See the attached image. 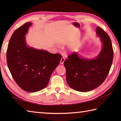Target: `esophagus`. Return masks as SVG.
<instances>
[{"label":"esophagus","instance_id":"34e87169","mask_svg":"<svg viewBox=\"0 0 121 121\" xmlns=\"http://www.w3.org/2000/svg\"><path fill=\"white\" fill-rule=\"evenodd\" d=\"M65 57H62V58H61V60H60V63L61 65H63L64 62H65Z\"/></svg>","mask_w":121,"mask_h":121}]
</instances>
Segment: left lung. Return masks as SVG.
<instances>
[{"label": "left lung", "mask_w": 121, "mask_h": 121, "mask_svg": "<svg viewBox=\"0 0 121 121\" xmlns=\"http://www.w3.org/2000/svg\"><path fill=\"white\" fill-rule=\"evenodd\" d=\"M96 33L103 43L96 58H83L74 52L64 62L66 81L69 86L76 91L86 92L97 88L104 81L111 68L113 59L111 40L101 27H97Z\"/></svg>", "instance_id": "obj_1"}]
</instances>
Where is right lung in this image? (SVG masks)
I'll list each match as a JSON object with an SVG mask.
<instances>
[{"mask_svg":"<svg viewBox=\"0 0 121 121\" xmlns=\"http://www.w3.org/2000/svg\"><path fill=\"white\" fill-rule=\"evenodd\" d=\"M31 25L30 22L25 23L13 33L8 46L7 62L12 78L20 88L34 92L47 86L62 56L28 47L25 35Z\"/></svg>","mask_w":121,"mask_h":121,"instance_id":"add662e5","label":"right lung"}]
</instances>
